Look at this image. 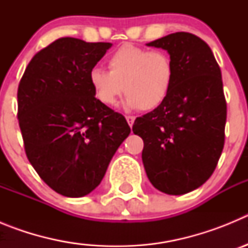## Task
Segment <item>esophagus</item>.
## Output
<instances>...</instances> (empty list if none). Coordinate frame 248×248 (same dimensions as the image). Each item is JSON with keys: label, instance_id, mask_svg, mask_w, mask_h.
<instances>
[{"label": "esophagus", "instance_id": "1", "mask_svg": "<svg viewBox=\"0 0 248 248\" xmlns=\"http://www.w3.org/2000/svg\"><path fill=\"white\" fill-rule=\"evenodd\" d=\"M134 120H135V117H133V115H126V122H128V124L130 126H133V124H134Z\"/></svg>", "mask_w": 248, "mask_h": 248}]
</instances>
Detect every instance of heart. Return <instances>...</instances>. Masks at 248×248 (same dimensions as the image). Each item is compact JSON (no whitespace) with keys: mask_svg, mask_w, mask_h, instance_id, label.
I'll use <instances>...</instances> for the list:
<instances>
[{"mask_svg":"<svg viewBox=\"0 0 248 248\" xmlns=\"http://www.w3.org/2000/svg\"><path fill=\"white\" fill-rule=\"evenodd\" d=\"M109 72L95 68L89 74L94 95L113 107L125 93L126 105L144 111L163 104L171 91L174 61L164 50H150L134 45L120 46L108 57Z\"/></svg>","mask_w":248,"mask_h":248,"instance_id":"1","label":"heart"}]
</instances>
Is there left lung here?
Returning <instances> with one entry per match:
<instances>
[{
    "instance_id": "1",
    "label": "left lung",
    "mask_w": 248,
    "mask_h": 248,
    "mask_svg": "<svg viewBox=\"0 0 248 248\" xmlns=\"http://www.w3.org/2000/svg\"><path fill=\"white\" fill-rule=\"evenodd\" d=\"M148 46L168 50L174 83L163 104L135 119L133 131L144 141L141 157L150 183L165 194L183 195L209 180L225 145L221 69L209 45L189 32Z\"/></svg>"
}]
</instances>
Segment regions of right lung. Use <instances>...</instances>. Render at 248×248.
<instances>
[{
	"label": "right lung",
	"mask_w": 248,
	"mask_h": 248,
	"mask_svg": "<svg viewBox=\"0 0 248 248\" xmlns=\"http://www.w3.org/2000/svg\"><path fill=\"white\" fill-rule=\"evenodd\" d=\"M111 43L63 37L37 52L17 91L25 151L58 194L82 198L100 184L130 133L125 118L94 97L89 74Z\"/></svg>",
	"instance_id": "add662e5"
}]
</instances>
